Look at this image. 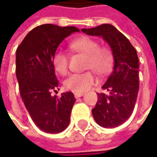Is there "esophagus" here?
<instances>
[{"label":"esophagus","mask_w":157,"mask_h":157,"mask_svg":"<svg viewBox=\"0 0 157 157\" xmlns=\"http://www.w3.org/2000/svg\"><path fill=\"white\" fill-rule=\"evenodd\" d=\"M83 95H84V94H83L82 92H75V97L76 98L82 97Z\"/></svg>","instance_id":"obj_1"}]
</instances>
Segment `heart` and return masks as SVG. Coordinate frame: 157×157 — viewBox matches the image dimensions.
<instances>
[{
	"label": "heart",
	"instance_id": "1",
	"mask_svg": "<svg viewBox=\"0 0 157 157\" xmlns=\"http://www.w3.org/2000/svg\"><path fill=\"white\" fill-rule=\"evenodd\" d=\"M69 49L74 52L85 55V69L94 71L103 76L107 75L113 67L114 56L111 50L99 47V43L89 36H81L69 42ZM52 64L57 73L61 75L67 74L69 68V58L67 52L58 51L52 58ZM96 82V77L91 71L82 74H74L65 82V87L75 92L89 90Z\"/></svg>",
	"mask_w": 157,
	"mask_h": 157
}]
</instances>
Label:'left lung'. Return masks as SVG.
Masks as SVG:
<instances>
[{
	"label": "left lung",
	"mask_w": 157,
	"mask_h": 157,
	"mask_svg": "<svg viewBox=\"0 0 157 157\" xmlns=\"http://www.w3.org/2000/svg\"><path fill=\"white\" fill-rule=\"evenodd\" d=\"M82 31L102 37L112 50L114 69L102 86L108 94L98 93L92 115L101 127L115 128L130 118L136 104L140 87L137 52L130 41L112 25L103 24Z\"/></svg>",
	"instance_id": "left-lung-1"
}]
</instances>
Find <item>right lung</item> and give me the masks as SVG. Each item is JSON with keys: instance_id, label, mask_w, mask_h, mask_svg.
I'll return each instance as SVG.
<instances>
[{"instance_id": "right-lung-1", "label": "right lung", "mask_w": 157, "mask_h": 157, "mask_svg": "<svg viewBox=\"0 0 157 157\" xmlns=\"http://www.w3.org/2000/svg\"><path fill=\"white\" fill-rule=\"evenodd\" d=\"M75 32L79 29L75 26L52 24L36 26L26 34L16 52L20 96L33 123L48 133H59L67 128L75 102L70 91L62 93L61 97L51 94L59 87L53 55L62 41Z\"/></svg>"}]
</instances>
